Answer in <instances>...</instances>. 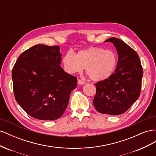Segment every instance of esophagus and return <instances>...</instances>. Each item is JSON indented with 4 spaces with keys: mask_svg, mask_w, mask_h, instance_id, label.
<instances>
[{
    "mask_svg": "<svg viewBox=\"0 0 156 156\" xmlns=\"http://www.w3.org/2000/svg\"><path fill=\"white\" fill-rule=\"evenodd\" d=\"M77 83H78V84H79V85H82V84H84L86 83L85 82L82 81V80H81V79H79Z\"/></svg>",
    "mask_w": 156,
    "mask_h": 156,
    "instance_id": "esophagus-1",
    "label": "esophagus"
}]
</instances>
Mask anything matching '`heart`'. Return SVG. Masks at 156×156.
Masks as SVG:
<instances>
[{
  "instance_id": "heart-1",
  "label": "heart",
  "mask_w": 156,
  "mask_h": 156,
  "mask_svg": "<svg viewBox=\"0 0 156 156\" xmlns=\"http://www.w3.org/2000/svg\"><path fill=\"white\" fill-rule=\"evenodd\" d=\"M117 55L112 50L99 47H89L74 54L68 51L62 59L64 68L69 73H81L85 68L88 76L100 81L109 77L117 64Z\"/></svg>"
}]
</instances>
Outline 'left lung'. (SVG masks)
<instances>
[{
  "instance_id": "obj_1",
  "label": "left lung",
  "mask_w": 156,
  "mask_h": 156,
  "mask_svg": "<svg viewBox=\"0 0 156 156\" xmlns=\"http://www.w3.org/2000/svg\"><path fill=\"white\" fill-rule=\"evenodd\" d=\"M116 48L119 60L109 77L96 83V94L93 103L102 114L119 115L125 112L139 98L143 68L135 51L115 37L105 41Z\"/></svg>"
}]
</instances>
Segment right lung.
Listing matches in <instances>:
<instances>
[{
	"label": "right lung",
	"mask_w": 156,
	"mask_h": 156,
	"mask_svg": "<svg viewBox=\"0 0 156 156\" xmlns=\"http://www.w3.org/2000/svg\"><path fill=\"white\" fill-rule=\"evenodd\" d=\"M59 46L36 45L19 56L12 69L15 98L34 119L53 120L62 116L77 78L60 66Z\"/></svg>",
	"instance_id": "add662e5"
}]
</instances>
